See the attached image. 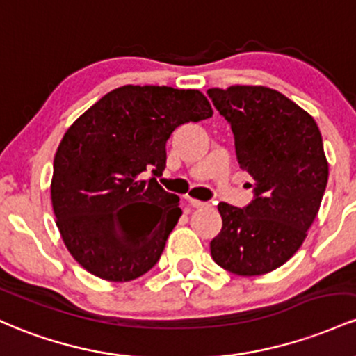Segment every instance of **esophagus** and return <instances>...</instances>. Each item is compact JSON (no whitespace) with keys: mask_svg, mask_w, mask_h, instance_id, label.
<instances>
[{"mask_svg":"<svg viewBox=\"0 0 356 356\" xmlns=\"http://www.w3.org/2000/svg\"><path fill=\"white\" fill-rule=\"evenodd\" d=\"M186 202L190 203V207H193V209H205V207H209V203L207 202H200V200H195V198H186Z\"/></svg>","mask_w":356,"mask_h":356,"instance_id":"34e87169","label":"esophagus"}]
</instances>
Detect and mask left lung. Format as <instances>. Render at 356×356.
<instances>
[{"label": "left lung", "mask_w": 356, "mask_h": 356, "mask_svg": "<svg viewBox=\"0 0 356 356\" xmlns=\"http://www.w3.org/2000/svg\"><path fill=\"white\" fill-rule=\"evenodd\" d=\"M207 94L230 124L238 165L254 179L249 205L218 203L222 230L210 242L211 257L238 275L270 273L296 254L318 215L328 183L321 133L306 111L269 87Z\"/></svg>", "instance_id": "obj_1"}]
</instances>
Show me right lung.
Wrapping results in <instances>:
<instances>
[{"mask_svg": "<svg viewBox=\"0 0 356 356\" xmlns=\"http://www.w3.org/2000/svg\"><path fill=\"white\" fill-rule=\"evenodd\" d=\"M213 114L202 92L158 86L111 90L67 129L54 159L51 205L72 257L106 281L153 269L181 217L156 181L178 126Z\"/></svg>", "mask_w": 356, "mask_h": 356, "instance_id": "add662e5", "label": "right lung"}]
</instances>
